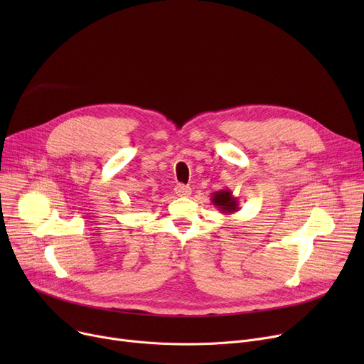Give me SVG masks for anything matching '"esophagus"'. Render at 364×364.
I'll list each match as a JSON object with an SVG mask.
<instances>
[{
  "label": "esophagus",
  "mask_w": 364,
  "mask_h": 364,
  "mask_svg": "<svg viewBox=\"0 0 364 364\" xmlns=\"http://www.w3.org/2000/svg\"><path fill=\"white\" fill-rule=\"evenodd\" d=\"M176 193L177 196H181V198H187L192 195V188H190V186H184V184H178L176 187Z\"/></svg>",
  "instance_id": "esophagus-1"
}]
</instances>
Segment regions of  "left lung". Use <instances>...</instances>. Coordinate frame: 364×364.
I'll use <instances>...</instances> for the list:
<instances>
[{
	"mask_svg": "<svg viewBox=\"0 0 364 364\" xmlns=\"http://www.w3.org/2000/svg\"><path fill=\"white\" fill-rule=\"evenodd\" d=\"M211 202L215 208H218V211L224 215H230L239 211V200L237 198L233 196V192L228 188H223L220 192L213 193Z\"/></svg>",
	"mask_w": 364,
	"mask_h": 364,
	"instance_id": "obj_1",
	"label": "left lung"
}]
</instances>
